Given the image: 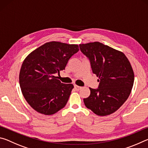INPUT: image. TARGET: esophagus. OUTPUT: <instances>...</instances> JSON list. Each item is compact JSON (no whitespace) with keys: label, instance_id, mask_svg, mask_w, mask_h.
Instances as JSON below:
<instances>
[{"label":"esophagus","instance_id":"1","mask_svg":"<svg viewBox=\"0 0 148 148\" xmlns=\"http://www.w3.org/2000/svg\"><path fill=\"white\" fill-rule=\"evenodd\" d=\"M82 87H79V86H77V85H74V89L76 90V91H79V90L81 89Z\"/></svg>","mask_w":148,"mask_h":148}]
</instances>
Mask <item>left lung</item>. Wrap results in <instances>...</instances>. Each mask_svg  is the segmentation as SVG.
<instances>
[{
	"instance_id": "8db88e82",
	"label": "left lung",
	"mask_w": 148,
	"mask_h": 148,
	"mask_svg": "<svg viewBox=\"0 0 148 148\" xmlns=\"http://www.w3.org/2000/svg\"><path fill=\"white\" fill-rule=\"evenodd\" d=\"M89 59L92 72L99 77L98 89L89 88L86 106L100 116L113 114L128 99L134 75L129 61L121 51L99 42L79 44Z\"/></svg>"
}]
</instances>
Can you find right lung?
Instances as JSON below:
<instances>
[{
    "label": "right lung",
    "mask_w": 148,
    "mask_h": 148,
    "mask_svg": "<svg viewBox=\"0 0 148 148\" xmlns=\"http://www.w3.org/2000/svg\"><path fill=\"white\" fill-rule=\"evenodd\" d=\"M79 51L77 44L52 41L29 54L19 72L24 98L40 114L52 115L63 108L74 86L61 83L55 75L64 70L70 58Z\"/></svg>",
    "instance_id": "1"
}]
</instances>
